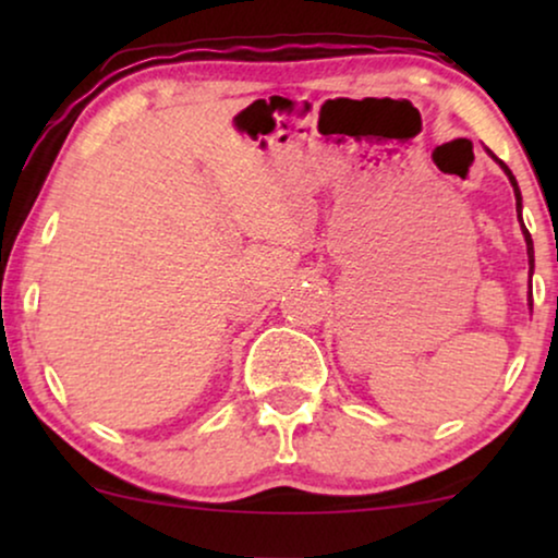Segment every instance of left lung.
<instances>
[{
  "label": "left lung",
  "instance_id": "obj_1",
  "mask_svg": "<svg viewBox=\"0 0 558 558\" xmlns=\"http://www.w3.org/2000/svg\"><path fill=\"white\" fill-rule=\"evenodd\" d=\"M487 155H490L495 162H498L500 167H502V172L508 174V180H510V185H513V193H515V210H518V223H521V231H523V239H525V251H529V277H533V262H536V258H533V239H531V233H529V228L523 226V218H521V210H523V197H521V190H518V182H515V178H513V172L508 170V165L506 162H500L498 157L493 155V151H487ZM529 289H531V284H529ZM529 307L533 310V294L529 292Z\"/></svg>",
  "mask_w": 558,
  "mask_h": 558
}]
</instances>
